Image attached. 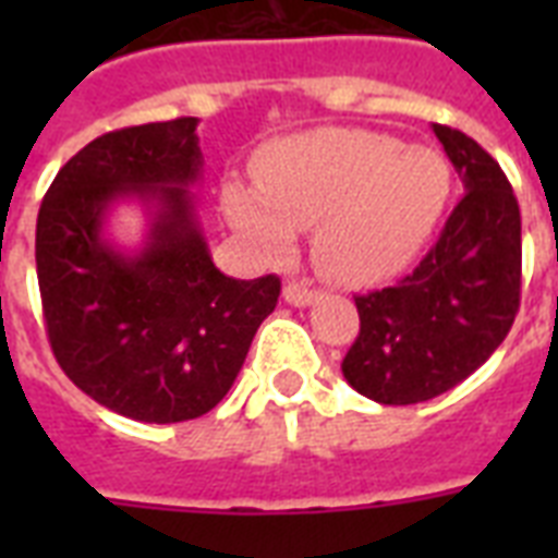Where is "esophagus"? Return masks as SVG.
Instances as JSON below:
<instances>
[{
  "mask_svg": "<svg viewBox=\"0 0 558 558\" xmlns=\"http://www.w3.org/2000/svg\"><path fill=\"white\" fill-rule=\"evenodd\" d=\"M315 298H318V292L306 287V283H295V280H292V283L283 287V301L292 306H310Z\"/></svg>",
  "mask_w": 558,
  "mask_h": 558,
  "instance_id": "obj_1",
  "label": "esophagus"
}]
</instances>
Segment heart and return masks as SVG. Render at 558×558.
<instances>
[{"instance_id": "heart-1", "label": "heart", "mask_w": 558, "mask_h": 558, "mask_svg": "<svg viewBox=\"0 0 558 558\" xmlns=\"http://www.w3.org/2000/svg\"><path fill=\"white\" fill-rule=\"evenodd\" d=\"M257 193L226 191L231 226L269 254L313 228L315 266L362 287L397 275L432 236L449 199L440 153L367 130H318L280 138L254 161Z\"/></svg>"}]
</instances>
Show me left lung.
I'll list each match as a JSON object with an SVG mask.
<instances>
[{"label": "left lung", "instance_id": "left-lung-1", "mask_svg": "<svg viewBox=\"0 0 558 558\" xmlns=\"http://www.w3.org/2000/svg\"><path fill=\"white\" fill-rule=\"evenodd\" d=\"M463 182L437 243L393 287L356 295L359 336L341 373L362 397L414 405L472 376L507 339L521 301V214L489 153L434 124Z\"/></svg>", "mask_w": 558, "mask_h": 558}]
</instances>
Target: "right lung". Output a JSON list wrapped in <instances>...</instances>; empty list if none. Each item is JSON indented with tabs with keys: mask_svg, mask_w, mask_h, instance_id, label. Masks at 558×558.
<instances>
[{
	"mask_svg": "<svg viewBox=\"0 0 558 558\" xmlns=\"http://www.w3.org/2000/svg\"><path fill=\"white\" fill-rule=\"evenodd\" d=\"M196 118L116 130L65 161L37 217V280L57 365L98 405L138 423L208 414L234 385L280 278H228L210 260L191 187ZM138 201L151 226L124 253L108 214Z\"/></svg>",
	"mask_w": 558,
	"mask_h": 558,
	"instance_id": "right-lung-1",
	"label": "right lung"
}]
</instances>
